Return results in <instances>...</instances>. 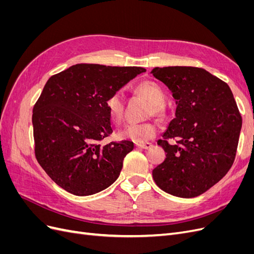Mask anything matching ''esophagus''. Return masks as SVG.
<instances>
[{
  "label": "esophagus",
  "mask_w": 254,
  "mask_h": 254,
  "mask_svg": "<svg viewBox=\"0 0 254 254\" xmlns=\"http://www.w3.org/2000/svg\"><path fill=\"white\" fill-rule=\"evenodd\" d=\"M135 146H136V147H139V148H142V149H149L150 147H152V144L148 143V142H146V143H135Z\"/></svg>",
  "instance_id": "obj_1"
}]
</instances>
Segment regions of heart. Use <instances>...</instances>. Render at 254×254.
<instances>
[{
  "mask_svg": "<svg viewBox=\"0 0 254 254\" xmlns=\"http://www.w3.org/2000/svg\"><path fill=\"white\" fill-rule=\"evenodd\" d=\"M135 92L137 94L145 97L149 102V107L147 115L163 119L166 115L165 109V99L166 95L163 88L156 81L146 80L140 82L135 87ZM107 112H108L109 119L120 124L124 117V102H123V95L121 92H115L110 95L105 103ZM158 132V127L152 122L139 123V124H128L119 132L121 139L131 140L133 142H145L152 139Z\"/></svg>",
  "mask_w": 254,
  "mask_h": 254,
  "instance_id": "b5f03b06",
  "label": "heart"
}]
</instances>
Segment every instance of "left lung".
Returning a JSON list of instances; mask_svg holds the SVG:
<instances>
[{"instance_id": "1", "label": "left lung", "mask_w": 254, "mask_h": 254, "mask_svg": "<svg viewBox=\"0 0 254 254\" xmlns=\"http://www.w3.org/2000/svg\"><path fill=\"white\" fill-rule=\"evenodd\" d=\"M150 73L177 101L176 118L158 141L166 158L152 171V178L171 195H201L224 178L234 162L242 117L232 91L201 67H155ZM168 139L176 143L170 144Z\"/></svg>"}]
</instances>
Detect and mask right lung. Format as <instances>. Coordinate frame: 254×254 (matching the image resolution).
<instances>
[{"label":"right lung","mask_w":254,"mask_h":254,"mask_svg":"<svg viewBox=\"0 0 254 254\" xmlns=\"http://www.w3.org/2000/svg\"><path fill=\"white\" fill-rule=\"evenodd\" d=\"M145 71L139 66L79 64L45 83L33 110L35 155L60 188L88 196L119 178L133 143H99L112 133L105 103Z\"/></svg>","instance_id":"add662e5"}]
</instances>
